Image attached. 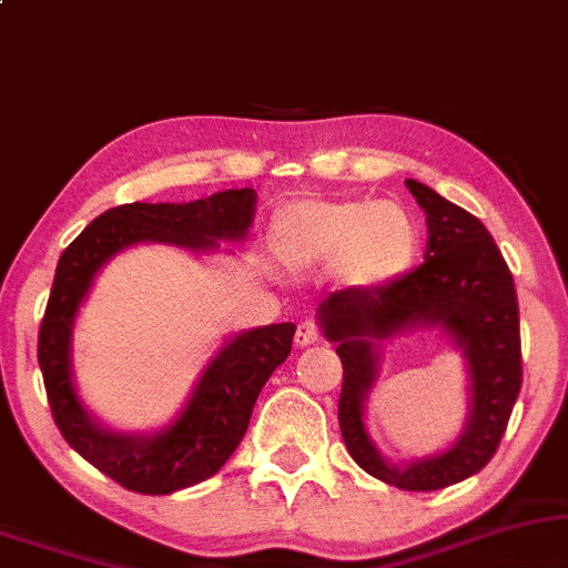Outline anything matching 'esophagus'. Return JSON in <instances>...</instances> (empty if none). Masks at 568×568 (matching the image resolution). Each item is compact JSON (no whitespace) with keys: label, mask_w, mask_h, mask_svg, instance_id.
<instances>
[{"label":"esophagus","mask_w":568,"mask_h":568,"mask_svg":"<svg viewBox=\"0 0 568 568\" xmlns=\"http://www.w3.org/2000/svg\"><path fill=\"white\" fill-rule=\"evenodd\" d=\"M317 341H320L317 323H312V320H304V323L298 325V331H296V346H310V344H317Z\"/></svg>","instance_id":"obj_1"}]
</instances>
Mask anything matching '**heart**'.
I'll return each instance as SVG.
<instances>
[{"label": "heart", "mask_w": 568, "mask_h": 568, "mask_svg": "<svg viewBox=\"0 0 568 568\" xmlns=\"http://www.w3.org/2000/svg\"><path fill=\"white\" fill-rule=\"evenodd\" d=\"M272 245L293 266L331 264L346 288L381 291L420 254V224L396 201H298L277 211Z\"/></svg>", "instance_id": "b5f03b06"}]
</instances>
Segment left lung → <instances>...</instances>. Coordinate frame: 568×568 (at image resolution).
Returning <instances> with one entry per match:
<instances>
[{
  "mask_svg": "<svg viewBox=\"0 0 568 568\" xmlns=\"http://www.w3.org/2000/svg\"><path fill=\"white\" fill-rule=\"evenodd\" d=\"M405 184L426 211V262L388 288L331 293L317 320L344 365L338 423L354 463L392 487L432 491L479 474L497 453L521 392V333L514 275L487 227L423 182ZM415 329H439L467 357L469 418L442 454L392 464L366 434L364 399L385 341Z\"/></svg>",
  "mask_w": 568,
  "mask_h": 568,
  "instance_id": "1",
  "label": "left lung"
}]
</instances>
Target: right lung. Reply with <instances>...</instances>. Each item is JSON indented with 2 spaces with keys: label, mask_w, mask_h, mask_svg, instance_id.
<instances>
[{
  "label": "right lung",
  "mask_w": 568,
  "mask_h": 568,
  "mask_svg": "<svg viewBox=\"0 0 568 568\" xmlns=\"http://www.w3.org/2000/svg\"><path fill=\"white\" fill-rule=\"evenodd\" d=\"M256 193L224 190L190 203H126L108 209L60 256L39 331V367L63 439L94 468L140 495H172L214 476L241 444L256 396L288 359L293 323L237 333L219 349L163 428L129 434L108 428L84 407L73 384V325L98 272L136 243L211 254L237 243L254 224Z\"/></svg>",
  "instance_id": "obj_1"
}]
</instances>
